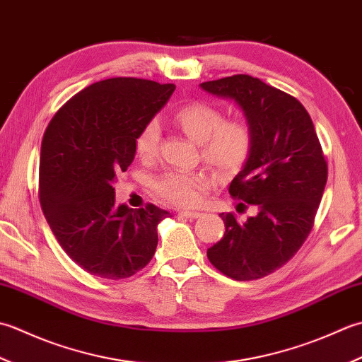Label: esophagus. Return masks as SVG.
Here are the masks:
<instances>
[{"label": "esophagus", "mask_w": 362, "mask_h": 362, "mask_svg": "<svg viewBox=\"0 0 362 362\" xmlns=\"http://www.w3.org/2000/svg\"><path fill=\"white\" fill-rule=\"evenodd\" d=\"M178 214H180V216H182V217H186V218H198V217H202V212H198V211H180Z\"/></svg>", "instance_id": "obj_1"}]
</instances>
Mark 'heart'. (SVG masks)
<instances>
[{
	"label": "heart",
	"instance_id": "heart-1",
	"mask_svg": "<svg viewBox=\"0 0 362 362\" xmlns=\"http://www.w3.org/2000/svg\"><path fill=\"white\" fill-rule=\"evenodd\" d=\"M173 122L184 134L202 144V158L220 175H233L245 164L253 146V132L243 120H223L217 107L206 103H189L173 114ZM159 127L148 122L136 139V151L148 159L156 154ZM209 180L204 173L168 172L154 182V189L168 203L194 206L202 200Z\"/></svg>",
	"mask_w": 362,
	"mask_h": 362
}]
</instances>
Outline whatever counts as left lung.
<instances>
[{"label": "left lung", "mask_w": 362, "mask_h": 362, "mask_svg": "<svg viewBox=\"0 0 362 362\" xmlns=\"http://www.w3.org/2000/svg\"><path fill=\"white\" fill-rule=\"evenodd\" d=\"M238 105L253 132L252 153L230 184L231 197L256 208L240 222L220 214L226 231L208 248L223 275L250 281L283 267L313 230L328 178L319 137L303 105L261 79L234 75L202 83ZM239 211V209H238Z\"/></svg>", "instance_id": "1"}]
</instances>
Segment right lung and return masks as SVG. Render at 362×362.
<instances>
[{"mask_svg": "<svg viewBox=\"0 0 362 362\" xmlns=\"http://www.w3.org/2000/svg\"><path fill=\"white\" fill-rule=\"evenodd\" d=\"M173 84L110 78L86 87L57 110L43 134L39 194L59 245L90 275L137 274L158 247L170 212L115 204L114 182L136 156V139L167 105Z\"/></svg>", "mask_w": 362, "mask_h": 362, "instance_id": "1", "label": "right lung"}]
</instances>
